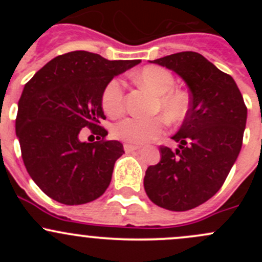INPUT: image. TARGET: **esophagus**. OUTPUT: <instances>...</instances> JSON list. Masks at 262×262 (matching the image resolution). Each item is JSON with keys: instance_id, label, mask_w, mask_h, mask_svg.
I'll return each mask as SVG.
<instances>
[{"instance_id": "1", "label": "esophagus", "mask_w": 262, "mask_h": 262, "mask_svg": "<svg viewBox=\"0 0 262 262\" xmlns=\"http://www.w3.org/2000/svg\"><path fill=\"white\" fill-rule=\"evenodd\" d=\"M139 149H141V147L139 146H134V144H129V143L124 144V150H125L126 153H130V152H134V150H139Z\"/></svg>"}]
</instances>
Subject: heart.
Here are the masks:
<instances>
[{"instance_id":"b5f03b06","label":"heart","mask_w":262,"mask_h":262,"mask_svg":"<svg viewBox=\"0 0 262 262\" xmlns=\"http://www.w3.org/2000/svg\"><path fill=\"white\" fill-rule=\"evenodd\" d=\"M133 78L156 95L153 112H162L172 123H180L189 113L190 99L184 90L175 89V78L166 68L147 66L133 75ZM102 109L110 116L120 114L124 109L123 82L114 78L106 84L102 92ZM167 120L157 115L152 118L129 116L114 126L116 138L128 143L143 144L157 139L163 134Z\"/></svg>"}]
</instances>
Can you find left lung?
I'll use <instances>...</instances> for the list:
<instances>
[{"mask_svg":"<svg viewBox=\"0 0 262 262\" xmlns=\"http://www.w3.org/2000/svg\"><path fill=\"white\" fill-rule=\"evenodd\" d=\"M153 63L172 70L190 90V109L172 137L179 148L161 146V161L144 176L148 198L175 212L192 209L216 194L242 147L247 119L233 78L196 52H180Z\"/></svg>","mask_w":262,"mask_h":262,"instance_id":"left-lung-1","label":"left lung"}]
</instances>
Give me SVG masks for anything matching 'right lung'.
<instances>
[{
	"instance_id": "1",
	"label": "right lung",
	"mask_w": 262,
	"mask_h": 262,
	"mask_svg": "<svg viewBox=\"0 0 262 262\" xmlns=\"http://www.w3.org/2000/svg\"><path fill=\"white\" fill-rule=\"evenodd\" d=\"M134 60H107L75 50L58 55L34 75L18 100L16 136L34 182L55 202L80 205L101 196L112 181L123 144L107 141L101 126L102 92ZM82 127L97 136L81 142Z\"/></svg>"
}]
</instances>
